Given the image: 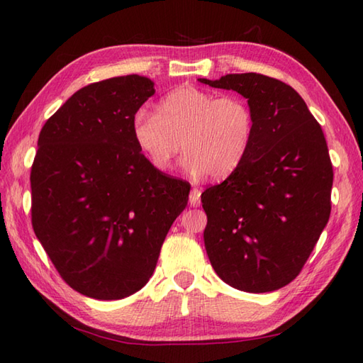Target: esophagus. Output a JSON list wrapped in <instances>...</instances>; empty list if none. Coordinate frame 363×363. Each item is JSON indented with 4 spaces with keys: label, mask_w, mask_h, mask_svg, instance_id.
<instances>
[{
    "label": "esophagus",
    "mask_w": 363,
    "mask_h": 363,
    "mask_svg": "<svg viewBox=\"0 0 363 363\" xmlns=\"http://www.w3.org/2000/svg\"><path fill=\"white\" fill-rule=\"evenodd\" d=\"M189 203H190V206H194V207H198L199 204H201V190L196 189V187L191 189Z\"/></svg>",
    "instance_id": "esophagus-1"
}]
</instances>
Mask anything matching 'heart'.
I'll return each mask as SVG.
<instances>
[{
    "instance_id": "1",
    "label": "heart",
    "mask_w": 363,
    "mask_h": 363,
    "mask_svg": "<svg viewBox=\"0 0 363 363\" xmlns=\"http://www.w3.org/2000/svg\"><path fill=\"white\" fill-rule=\"evenodd\" d=\"M252 135L254 113L246 99L196 87L169 91L157 113L138 109L133 117L134 142L159 172L169 169L182 145L189 173L225 179L240 167Z\"/></svg>"
}]
</instances>
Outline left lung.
Segmentation results:
<instances>
[{"instance_id":"left-lung-1","label":"left lung","mask_w":363,"mask_h":363,"mask_svg":"<svg viewBox=\"0 0 363 363\" xmlns=\"http://www.w3.org/2000/svg\"><path fill=\"white\" fill-rule=\"evenodd\" d=\"M198 81L237 91L254 113L240 167L201 195L207 256L230 287L277 290L299 274L328 225L334 173L325 134L282 81L257 73Z\"/></svg>"}]
</instances>
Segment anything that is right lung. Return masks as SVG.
<instances>
[{"instance_id":"right-lung-1","label":"right lung","mask_w":363,"mask_h":363,"mask_svg":"<svg viewBox=\"0 0 363 363\" xmlns=\"http://www.w3.org/2000/svg\"><path fill=\"white\" fill-rule=\"evenodd\" d=\"M154 82L118 76L76 91L45 123L30 168L33 228L62 279L95 299L140 290L190 184L154 168L133 117Z\"/></svg>"}]
</instances>
